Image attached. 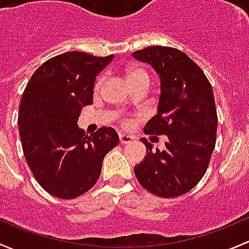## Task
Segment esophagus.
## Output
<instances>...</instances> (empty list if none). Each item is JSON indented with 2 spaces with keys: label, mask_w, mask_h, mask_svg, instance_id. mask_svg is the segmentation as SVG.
Masks as SVG:
<instances>
[{
  "label": "esophagus",
  "mask_w": 249,
  "mask_h": 249,
  "mask_svg": "<svg viewBox=\"0 0 249 249\" xmlns=\"http://www.w3.org/2000/svg\"><path fill=\"white\" fill-rule=\"evenodd\" d=\"M119 137H120V142H121V143H129V142H132L133 140H134V138H133L132 135L124 134V133H121Z\"/></svg>",
  "instance_id": "esophagus-1"
}]
</instances>
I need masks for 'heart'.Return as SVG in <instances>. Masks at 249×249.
<instances>
[{"instance_id": "b5f03b06", "label": "heart", "mask_w": 249, "mask_h": 249, "mask_svg": "<svg viewBox=\"0 0 249 249\" xmlns=\"http://www.w3.org/2000/svg\"><path fill=\"white\" fill-rule=\"evenodd\" d=\"M142 76H147L148 78L147 74H146L143 71H142V69H129V71H127L128 81H132L134 80V79L142 78Z\"/></svg>"}]
</instances>
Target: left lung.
Listing matches in <instances>:
<instances>
[{"instance_id": "8db88e82", "label": "left lung", "mask_w": 249, "mask_h": 249, "mask_svg": "<svg viewBox=\"0 0 249 249\" xmlns=\"http://www.w3.org/2000/svg\"><path fill=\"white\" fill-rule=\"evenodd\" d=\"M132 55L152 66L160 83L157 114L143 132L168 138L163 151L140 139L147 152L134 166L135 176L152 194L175 198L198 184L213 152L218 120L212 87L199 66L178 49L156 45Z\"/></svg>"}]
</instances>
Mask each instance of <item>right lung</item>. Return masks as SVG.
<instances>
[{"instance_id":"add662e5","label":"right lung","mask_w":249,"mask_h":249,"mask_svg":"<svg viewBox=\"0 0 249 249\" xmlns=\"http://www.w3.org/2000/svg\"><path fill=\"white\" fill-rule=\"evenodd\" d=\"M114 55L69 51L50 58L31 76L19 107L20 139L43 189L61 199L83 196L98 180L104 157L119 143L111 127L86 135L78 120L92 104L96 76Z\"/></svg>"}]
</instances>
